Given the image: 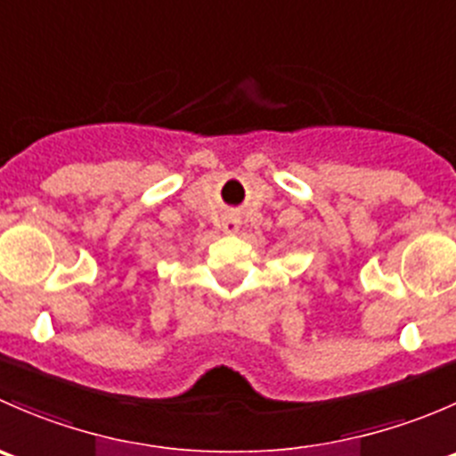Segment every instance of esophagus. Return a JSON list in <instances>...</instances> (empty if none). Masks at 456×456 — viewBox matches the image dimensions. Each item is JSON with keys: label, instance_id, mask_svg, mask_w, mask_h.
I'll return each mask as SVG.
<instances>
[{"label": "esophagus", "instance_id": "34e87169", "mask_svg": "<svg viewBox=\"0 0 456 456\" xmlns=\"http://www.w3.org/2000/svg\"><path fill=\"white\" fill-rule=\"evenodd\" d=\"M223 232L229 233V236H233V233L240 232V220L236 218V216H227V218H223Z\"/></svg>", "mask_w": 456, "mask_h": 456}]
</instances>
